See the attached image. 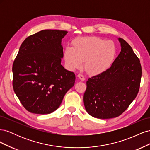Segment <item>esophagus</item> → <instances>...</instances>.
Masks as SVG:
<instances>
[{
	"label": "esophagus",
	"instance_id": "1",
	"mask_svg": "<svg viewBox=\"0 0 150 150\" xmlns=\"http://www.w3.org/2000/svg\"><path fill=\"white\" fill-rule=\"evenodd\" d=\"M78 78L81 81H84L85 80L84 76L83 74H79L78 75Z\"/></svg>",
	"mask_w": 150,
	"mask_h": 150
}]
</instances>
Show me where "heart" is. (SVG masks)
<instances>
[{
	"label": "heart",
	"mask_w": 150,
	"mask_h": 150,
	"mask_svg": "<svg viewBox=\"0 0 150 150\" xmlns=\"http://www.w3.org/2000/svg\"><path fill=\"white\" fill-rule=\"evenodd\" d=\"M117 54V47L112 40L96 36H86L75 39L72 47H67L64 57L67 67L74 71L84 69L88 74L96 76L110 69Z\"/></svg>",
	"instance_id": "b5f03b06"
}]
</instances>
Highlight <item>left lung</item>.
I'll return each instance as SVG.
<instances>
[{
	"mask_svg": "<svg viewBox=\"0 0 150 150\" xmlns=\"http://www.w3.org/2000/svg\"><path fill=\"white\" fill-rule=\"evenodd\" d=\"M121 52L110 69L89 78L84 94L86 111L99 119L121 115L137 97L142 78V66L133 49L118 38Z\"/></svg>",
	"mask_w": 150,
	"mask_h": 150,
	"instance_id": "obj_1",
	"label": "left lung"
}]
</instances>
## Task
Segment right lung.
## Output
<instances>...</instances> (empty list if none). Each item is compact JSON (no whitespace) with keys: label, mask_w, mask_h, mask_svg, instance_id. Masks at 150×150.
Wrapping results in <instances>:
<instances>
[{"label":"right lung","mask_w":150,"mask_h":150,"mask_svg":"<svg viewBox=\"0 0 150 150\" xmlns=\"http://www.w3.org/2000/svg\"><path fill=\"white\" fill-rule=\"evenodd\" d=\"M67 31L42 30L22 42L12 66L13 88L23 106L34 114H49L59 107L74 85V72L61 64L62 38Z\"/></svg>","instance_id":"1"}]
</instances>
